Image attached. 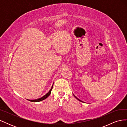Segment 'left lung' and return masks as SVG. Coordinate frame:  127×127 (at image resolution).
I'll return each instance as SVG.
<instances>
[{"label":"left lung","mask_w":127,"mask_h":127,"mask_svg":"<svg viewBox=\"0 0 127 127\" xmlns=\"http://www.w3.org/2000/svg\"><path fill=\"white\" fill-rule=\"evenodd\" d=\"M74 96H75V97H76V98H77V99H78V100H79V101H80V100H79V99H78V98H77V97H76V96H75V95H74Z\"/></svg>","instance_id":"left-lung-1"}]
</instances>
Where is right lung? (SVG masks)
<instances>
[{"label": "right lung", "mask_w": 127, "mask_h": 127, "mask_svg": "<svg viewBox=\"0 0 127 127\" xmlns=\"http://www.w3.org/2000/svg\"><path fill=\"white\" fill-rule=\"evenodd\" d=\"M52 87H53V86H52L50 90L49 91L48 93H47L45 95H44L43 96H42V97H40L39 98H37V99H32V100H30V99H29V101H31V102H40V101H41L42 100H43V99H45L46 98H47L50 95V94H51V90L52 89Z\"/></svg>", "instance_id": "obj_1"}]
</instances>
